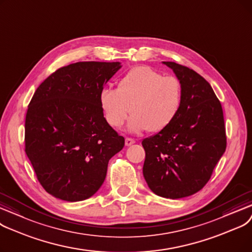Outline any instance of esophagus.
<instances>
[{"label":"esophagus","mask_w":252,"mask_h":252,"mask_svg":"<svg viewBox=\"0 0 252 252\" xmlns=\"http://www.w3.org/2000/svg\"><path fill=\"white\" fill-rule=\"evenodd\" d=\"M133 143H135V140H134L133 138L127 137V138L125 139V146H126V147H130V146H132Z\"/></svg>","instance_id":"obj_1"}]
</instances>
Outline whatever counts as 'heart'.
I'll list each match as a JSON object with an SVG mask.
<instances>
[{
  "mask_svg": "<svg viewBox=\"0 0 252 252\" xmlns=\"http://www.w3.org/2000/svg\"><path fill=\"white\" fill-rule=\"evenodd\" d=\"M98 101L105 121L113 128L121 127L131 112L130 132H159L181 111L183 86L174 76H162L150 66L140 65L127 71L118 81L117 89L102 87Z\"/></svg>",
  "mask_w": 252,
  "mask_h": 252,
  "instance_id": "obj_1",
  "label": "heart"
}]
</instances>
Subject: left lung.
<instances>
[{
	"label": "left lung",
	"instance_id": "left-lung-1",
	"mask_svg": "<svg viewBox=\"0 0 252 252\" xmlns=\"http://www.w3.org/2000/svg\"><path fill=\"white\" fill-rule=\"evenodd\" d=\"M182 82L183 104L174 121L142 140V173L156 195L181 199L199 191L226 148L221 104L210 84L195 70L163 62Z\"/></svg>",
	"mask_w": 252,
	"mask_h": 252
}]
</instances>
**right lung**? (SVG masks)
<instances>
[{
	"label": "right lung",
	"instance_id": "right-lung-1",
	"mask_svg": "<svg viewBox=\"0 0 252 252\" xmlns=\"http://www.w3.org/2000/svg\"><path fill=\"white\" fill-rule=\"evenodd\" d=\"M120 63L82 62L58 68L35 90L26 117V153L47 193L83 201L103 184L125 139L107 124L100 89Z\"/></svg>",
	"mask_w": 252,
	"mask_h": 252
}]
</instances>
